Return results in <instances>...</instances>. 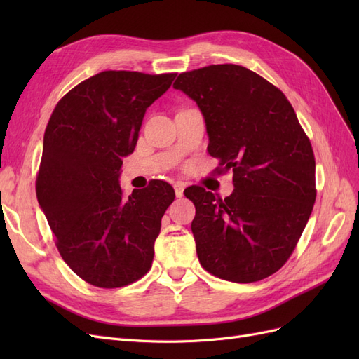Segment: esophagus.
Listing matches in <instances>:
<instances>
[{
	"label": "esophagus",
	"mask_w": 359,
	"mask_h": 359,
	"mask_svg": "<svg viewBox=\"0 0 359 359\" xmlns=\"http://www.w3.org/2000/svg\"><path fill=\"white\" fill-rule=\"evenodd\" d=\"M173 189H175V196L177 198H181L184 194V189H186V184L184 182H175V186H173Z\"/></svg>",
	"instance_id": "34e87169"
}]
</instances>
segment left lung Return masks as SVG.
<instances>
[{
  "mask_svg": "<svg viewBox=\"0 0 359 359\" xmlns=\"http://www.w3.org/2000/svg\"><path fill=\"white\" fill-rule=\"evenodd\" d=\"M173 88L196 102L220 173L233 172L224 201L202 187L184 191L196 206L199 262L233 283L266 278L295 250L316 199L310 140L286 95L245 67L181 73Z\"/></svg>",
  "mask_w": 359,
  "mask_h": 359,
  "instance_id": "1",
  "label": "left lung"
}]
</instances>
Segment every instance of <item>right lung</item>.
Here are the masks:
<instances>
[{
	"instance_id": "obj_1",
	"label": "right lung",
	"mask_w": 359,
	"mask_h": 359,
	"mask_svg": "<svg viewBox=\"0 0 359 359\" xmlns=\"http://www.w3.org/2000/svg\"><path fill=\"white\" fill-rule=\"evenodd\" d=\"M175 76L102 72L76 85L50 115L37 201L64 262L93 286H127L153 264L161 217L175 191L153 181L124 198L119 173L147 109Z\"/></svg>"
}]
</instances>
